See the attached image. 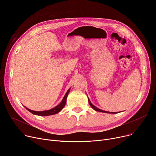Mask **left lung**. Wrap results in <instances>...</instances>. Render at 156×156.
Returning <instances> with one entry per match:
<instances>
[{
    "mask_svg": "<svg viewBox=\"0 0 156 156\" xmlns=\"http://www.w3.org/2000/svg\"><path fill=\"white\" fill-rule=\"evenodd\" d=\"M88 98L89 103H90V106L91 107V108H92L93 109H94V110L97 111V112H103V113H108V114H117L116 112H108V111H105V110H101V109L97 108L96 107H95L94 105L92 104V103L91 102V101L90 100V99H89V98Z\"/></svg>",
    "mask_w": 156,
    "mask_h": 156,
    "instance_id": "1",
    "label": "left lung"
}]
</instances>
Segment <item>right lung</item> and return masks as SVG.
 Here are the masks:
<instances>
[{
	"label": "right lung",
	"mask_w": 156,
	"mask_h": 156,
	"mask_svg": "<svg viewBox=\"0 0 156 156\" xmlns=\"http://www.w3.org/2000/svg\"><path fill=\"white\" fill-rule=\"evenodd\" d=\"M70 90V88L69 89V90L66 91L65 95L64 96V97L63 98V100H62L61 103L60 104L58 105L57 106H56L55 107L51 108L50 110H44V111H34V110H32L30 109H29L28 108H27L26 107L25 108L28 110L29 112H30L32 114L36 115H40V116H48V115H54L56 114L58 112H60V111L64 108L65 103H66V98H67V96L69 94V93Z\"/></svg>",
	"instance_id": "right-lung-1"
}]
</instances>
